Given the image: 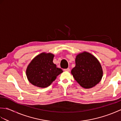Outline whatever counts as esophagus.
<instances>
[{
  "instance_id": "esophagus-1",
  "label": "esophagus",
  "mask_w": 121,
  "mask_h": 121,
  "mask_svg": "<svg viewBox=\"0 0 121 121\" xmlns=\"http://www.w3.org/2000/svg\"><path fill=\"white\" fill-rule=\"evenodd\" d=\"M64 71H67V72H70V69H69V68H68V69H65V70H64Z\"/></svg>"
}]
</instances>
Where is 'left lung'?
<instances>
[{"instance_id":"1","label":"left lung","mask_w":121,"mask_h":121,"mask_svg":"<svg viewBox=\"0 0 121 121\" xmlns=\"http://www.w3.org/2000/svg\"><path fill=\"white\" fill-rule=\"evenodd\" d=\"M75 66L71 70L76 81L84 88H91L98 84L103 70L98 60L91 53L84 51L76 56Z\"/></svg>"}]
</instances>
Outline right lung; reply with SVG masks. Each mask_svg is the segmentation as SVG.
Listing matches in <instances>:
<instances>
[{
    "instance_id": "add662e5",
    "label": "right lung",
    "mask_w": 121,
    "mask_h": 121,
    "mask_svg": "<svg viewBox=\"0 0 121 121\" xmlns=\"http://www.w3.org/2000/svg\"><path fill=\"white\" fill-rule=\"evenodd\" d=\"M55 55L43 52L30 61L26 70L27 79L33 85L40 88L50 86L56 76L63 72L53 62Z\"/></svg>"
}]
</instances>
